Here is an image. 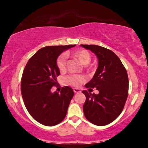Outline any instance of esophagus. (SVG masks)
<instances>
[{"label":"esophagus","instance_id":"34e87169","mask_svg":"<svg viewBox=\"0 0 148 148\" xmlns=\"http://www.w3.org/2000/svg\"><path fill=\"white\" fill-rule=\"evenodd\" d=\"M73 91H74L75 93H79V92H81V90H79V89H78V88H74L73 89Z\"/></svg>","mask_w":148,"mask_h":148}]
</instances>
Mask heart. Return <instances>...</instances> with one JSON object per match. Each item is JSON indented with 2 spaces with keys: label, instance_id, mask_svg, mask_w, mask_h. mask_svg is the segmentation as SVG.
<instances>
[{
  "label": "heart",
  "instance_id": "heart-1",
  "mask_svg": "<svg viewBox=\"0 0 148 148\" xmlns=\"http://www.w3.org/2000/svg\"><path fill=\"white\" fill-rule=\"evenodd\" d=\"M73 56L80 62L83 65H88L91 61V54L86 50H77L73 52ZM66 55L62 54L56 59V65L60 71H64L66 69ZM84 81V78L79 75H70L66 77L68 84L73 86H78L81 83Z\"/></svg>",
  "mask_w": 148,
  "mask_h": 148
}]
</instances>
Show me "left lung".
Wrapping results in <instances>:
<instances>
[{
  "instance_id": "left-lung-1",
  "label": "left lung",
  "mask_w": 148,
  "mask_h": 148,
  "mask_svg": "<svg viewBox=\"0 0 148 148\" xmlns=\"http://www.w3.org/2000/svg\"><path fill=\"white\" fill-rule=\"evenodd\" d=\"M96 54L98 66L86 88H96L98 94L86 90L83 106L86 118L93 124L104 126L114 121L122 112L128 96L129 79L120 58L111 50L97 45H81Z\"/></svg>"
}]
</instances>
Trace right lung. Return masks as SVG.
<instances>
[{
	"mask_svg": "<svg viewBox=\"0 0 148 148\" xmlns=\"http://www.w3.org/2000/svg\"><path fill=\"white\" fill-rule=\"evenodd\" d=\"M76 45L50 46L42 48L28 60L21 79V90L24 104L30 115L38 123L54 126L65 118L74 96L69 86L60 93L51 92L57 84L60 71L56 59L62 52Z\"/></svg>",
	"mask_w": 148,
	"mask_h": 148,
	"instance_id": "1",
	"label": "right lung"
}]
</instances>
